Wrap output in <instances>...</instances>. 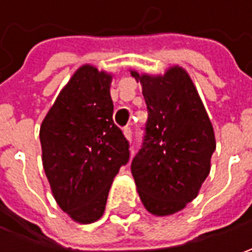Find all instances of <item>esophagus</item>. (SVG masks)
<instances>
[{"mask_svg":"<svg viewBox=\"0 0 252 252\" xmlns=\"http://www.w3.org/2000/svg\"><path fill=\"white\" fill-rule=\"evenodd\" d=\"M123 133H125V137H126L127 140H131V129L130 127H127V126H126V127L123 129Z\"/></svg>","mask_w":252,"mask_h":252,"instance_id":"esophagus-1","label":"esophagus"}]
</instances>
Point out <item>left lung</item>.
<instances>
[{
  "instance_id": "1",
  "label": "left lung",
  "mask_w": 252,
  "mask_h": 252,
  "mask_svg": "<svg viewBox=\"0 0 252 252\" xmlns=\"http://www.w3.org/2000/svg\"><path fill=\"white\" fill-rule=\"evenodd\" d=\"M149 118L131 174L144 208L174 215L198 196L210 172L216 140L208 112L189 74L179 65L164 75L139 74Z\"/></svg>"
}]
</instances>
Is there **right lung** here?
<instances>
[{
  "label": "right lung",
  "instance_id": "add662e5",
  "mask_svg": "<svg viewBox=\"0 0 252 252\" xmlns=\"http://www.w3.org/2000/svg\"><path fill=\"white\" fill-rule=\"evenodd\" d=\"M112 75L84 64L40 126L42 161L53 196L74 221H96L113 178L129 161V141L112 119Z\"/></svg>",
  "mask_w": 252,
  "mask_h": 252
}]
</instances>
